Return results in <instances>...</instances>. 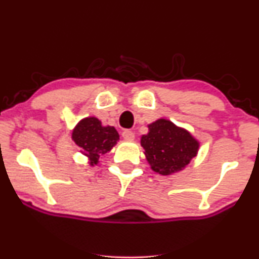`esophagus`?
<instances>
[{"mask_svg": "<svg viewBox=\"0 0 259 259\" xmlns=\"http://www.w3.org/2000/svg\"><path fill=\"white\" fill-rule=\"evenodd\" d=\"M123 139L126 140V141H133V140L135 139V134H134L132 130H124Z\"/></svg>", "mask_w": 259, "mask_h": 259, "instance_id": "1", "label": "esophagus"}]
</instances>
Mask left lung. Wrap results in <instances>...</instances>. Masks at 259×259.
Wrapping results in <instances>:
<instances>
[{
  "mask_svg": "<svg viewBox=\"0 0 259 259\" xmlns=\"http://www.w3.org/2000/svg\"><path fill=\"white\" fill-rule=\"evenodd\" d=\"M141 146L152 170L170 175L189 164L197 154L200 144L187 130L170 120L158 119L148 125V134L141 138Z\"/></svg>",
  "mask_w": 259,
  "mask_h": 259,
  "instance_id": "1",
  "label": "left lung"
}]
</instances>
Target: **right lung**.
I'll list each match as a JSON object with an SVG mask.
<instances>
[{
    "label": "right lung",
    "mask_w": 259,
    "mask_h": 259,
    "mask_svg": "<svg viewBox=\"0 0 259 259\" xmlns=\"http://www.w3.org/2000/svg\"><path fill=\"white\" fill-rule=\"evenodd\" d=\"M72 139L79 146L80 152L90 159V164H97L99 158L112 150L119 140L114 126H103L95 117L82 119L73 130Z\"/></svg>",
    "instance_id": "obj_1"
}]
</instances>
